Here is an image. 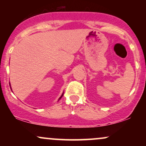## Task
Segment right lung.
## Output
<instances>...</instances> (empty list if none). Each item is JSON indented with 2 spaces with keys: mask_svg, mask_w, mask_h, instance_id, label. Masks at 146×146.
<instances>
[{
  "mask_svg": "<svg viewBox=\"0 0 146 146\" xmlns=\"http://www.w3.org/2000/svg\"><path fill=\"white\" fill-rule=\"evenodd\" d=\"M9 86H11V85H10V84H9ZM63 95H64V93H62V95H61V96H60V98H59V100H58V101H59V100H60V99H61V98H62V96H63Z\"/></svg>",
  "mask_w": 146,
  "mask_h": 146,
  "instance_id": "right-lung-1",
  "label": "right lung"
}]
</instances>
